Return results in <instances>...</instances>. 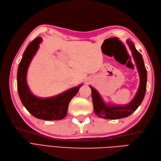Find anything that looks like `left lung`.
<instances>
[{
	"mask_svg": "<svg viewBox=\"0 0 161 161\" xmlns=\"http://www.w3.org/2000/svg\"><path fill=\"white\" fill-rule=\"evenodd\" d=\"M134 60L140 75V86L135 97L130 103L125 105H107L102 97L93 87L89 86L92 92V100L93 103L94 111L97 115L103 119H117L128 117L135 111L142 103L147 89V72L146 69L142 55L136 49L134 43L130 40H127Z\"/></svg>",
	"mask_w": 161,
	"mask_h": 161,
	"instance_id": "1",
	"label": "left lung"
}]
</instances>
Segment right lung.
Returning <instances> with one entry per match:
<instances>
[{"label": "right lung", "instance_id": "1", "mask_svg": "<svg viewBox=\"0 0 161 161\" xmlns=\"http://www.w3.org/2000/svg\"><path fill=\"white\" fill-rule=\"evenodd\" d=\"M42 39L36 37L27 47L17 70V90L24 107L35 118L43 120H60L65 118L70 100L82 85L73 87L61 94L48 98H40L32 94L27 83V72Z\"/></svg>", "mask_w": 161, "mask_h": 161}]
</instances>
